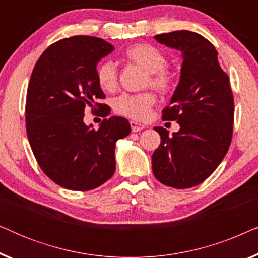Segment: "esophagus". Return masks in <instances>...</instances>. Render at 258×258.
<instances>
[{
	"instance_id": "1",
	"label": "esophagus",
	"mask_w": 258,
	"mask_h": 258,
	"mask_svg": "<svg viewBox=\"0 0 258 258\" xmlns=\"http://www.w3.org/2000/svg\"><path fill=\"white\" fill-rule=\"evenodd\" d=\"M130 126H132V130L134 133L141 132V130H143L144 128H146V125L142 124V123L136 122V121H130Z\"/></svg>"
}]
</instances>
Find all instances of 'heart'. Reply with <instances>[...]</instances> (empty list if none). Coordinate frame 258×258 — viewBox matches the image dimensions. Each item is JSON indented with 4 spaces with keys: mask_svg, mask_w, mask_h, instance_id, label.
Returning <instances> with one entry per match:
<instances>
[{
    "mask_svg": "<svg viewBox=\"0 0 258 258\" xmlns=\"http://www.w3.org/2000/svg\"><path fill=\"white\" fill-rule=\"evenodd\" d=\"M126 61L148 73V81L151 87L161 93H168L174 86L175 74L168 68L167 57L160 49L149 43H137L124 51ZM96 80L102 90L111 93L117 87V67L110 59L102 61L96 68ZM156 103V96L151 91L140 94H123L116 98L114 108L117 114L136 121H144L149 117L151 108Z\"/></svg>",
    "mask_w": 258,
    "mask_h": 258,
    "instance_id": "obj_1",
    "label": "heart"
}]
</instances>
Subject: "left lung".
I'll return each instance as SVG.
<instances>
[{"label":"left lung","mask_w":258,"mask_h":258,"mask_svg":"<svg viewBox=\"0 0 258 258\" xmlns=\"http://www.w3.org/2000/svg\"><path fill=\"white\" fill-rule=\"evenodd\" d=\"M155 38L181 51L183 62L178 86L162 111V118L176 121L179 130L169 136L167 129L155 126L161 144L151 157L153 172L164 185L191 188L216 170L230 147L234 97L217 50L207 38L189 30Z\"/></svg>","instance_id":"8db88e82"}]
</instances>
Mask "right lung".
Masks as SVG:
<instances>
[{
    "mask_svg": "<svg viewBox=\"0 0 258 258\" xmlns=\"http://www.w3.org/2000/svg\"><path fill=\"white\" fill-rule=\"evenodd\" d=\"M114 45L93 36H73L45 49L27 91L26 128L38 165L56 184L76 191L93 190L114 175L117 140L130 134L124 117L104 118L98 130L83 122L88 107L110 114L97 103L105 95L96 66Z\"/></svg>",
    "mask_w": 258,
    "mask_h": 258,
    "instance_id": "right-lung-1",
    "label": "right lung"
}]
</instances>
